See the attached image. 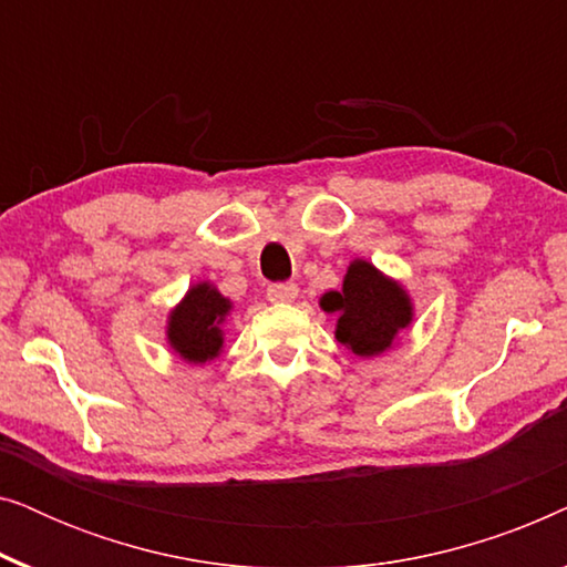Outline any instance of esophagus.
<instances>
[{
    "label": "esophagus",
    "instance_id": "1",
    "mask_svg": "<svg viewBox=\"0 0 567 567\" xmlns=\"http://www.w3.org/2000/svg\"><path fill=\"white\" fill-rule=\"evenodd\" d=\"M299 289L293 284H274L268 286V299L276 301V305H284V301H293L297 299Z\"/></svg>",
    "mask_w": 567,
    "mask_h": 567
}]
</instances>
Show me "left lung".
I'll list each match as a JSON object with an SVG mask.
<instances>
[{"label": "left lung", "instance_id": "left-lung-1", "mask_svg": "<svg viewBox=\"0 0 567 567\" xmlns=\"http://www.w3.org/2000/svg\"><path fill=\"white\" fill-rule=\"evenodd\" d=\"M320 307L338 315V343L363 359L392 348L400 330L413 322V301L408 291L369 260H353L343 278V289L324 293Z\"/></svg>", "mask_w": 567, "mask_h": 567}]
</instances>
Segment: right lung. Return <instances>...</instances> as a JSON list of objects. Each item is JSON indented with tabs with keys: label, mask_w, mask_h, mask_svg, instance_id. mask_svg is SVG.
Here are the masks:
<instances>
[{
	"label": "right lung",
	"mask_w": 567,
	"mask_h": 567,
	"mask_svg": "<svg viewBox=\"0 0 567 567\" xmlns=\"http://www.w3.org/2000/svg\"><path fill=\"white\" fill-rule=\"evenodd\" d=\"M231 312V301L214 284H193L167 317V343L188 363L214 361L224 348L221 324Z\"/></svg>",
	"instance_id": "right-lung-1"
}]
</instances>
